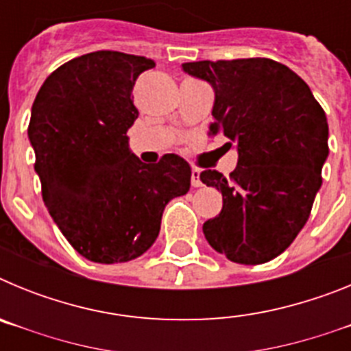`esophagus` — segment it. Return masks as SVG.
Listing matches in <instances>:
<instances>
[{
  "instance_id": "34e87169",
  "label": "esophagus",
  "mask_w": 351,
  "mask_h": 351,
  "mask_svg": "<svg viewBox=\"0 0 351 351\" xmlns=\"http://www.w3.org/2000/svg\"><path fill=\"white\" fill-rule=\"evenodd\" d=\"M191 186H193V188H200V186H202V181H200V170L198 169L191 170Z\"/></svg>"
}]
</instances>
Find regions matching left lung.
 I'll use <instances>...</instances> for the list:
<instances>
[{"instance_id":"obj_1","label":"left lung","mask_w":351,"mask_h":351,"mask_svg":"<svg viewBox=\"0 0 351 351\" xmlns=\"http://www.w3.org/2000/svg\"><path fill=\"white\" fill-rule=\"evenodd\" d=\"M182 70L213 86L209 133L239 153L230 178L200 173L223 195L221 213L204 223V235L232 262H269L302 230L320 190L328 154L324 108L295 71L267 58L195 61Z\"/></svg>"}]
</instances>
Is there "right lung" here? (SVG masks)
Returning <instances> with one entry per match:
<instances>
[{"instance_id":"add662e5","label":"right lung","mask_w":351,"mask_h":351,"mask_svg":"<svg viewBox=\"0 0 351 351\" xmlns=\"http://www.w3.org/2000/svg\"><path fill=\"white\" fill-rule=\"evenodd\" d=\"M149 68L144 56L89 52L52 71L31 107L43 202L73 250L96 263L145 253L167 204L190 190L182 158L145 165L130 153L126 132L138 117L132 91Z\"/></svg>"}]
</instances>
